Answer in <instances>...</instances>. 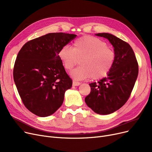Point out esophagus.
<instances>
[{
    "instance_id": "obj_1",
    "label": "esophagus",
    "mask_w": 152,
    "mask_h": 152,
    "mask_svg": "<svg viewBox=\"0 0 152 152\" xmlns=\"http://www.w3.org/2000/svg\"><path fill=\"white\" fill-rule=\"evenodd\" d=\"M80 84H81L80 83L77 82V81H73V85L74 86H79Z\"/></svg>"
}]
</instances>
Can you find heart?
Masks as SVG:
<instances>
[{
    "label": "heart",
    "instance_id": "obj_1",
    "mask_svg": "<svg viewBox=\"0 0 152 152\" xmlns=\"http://www.w3.org/2000/svg\"><path fill=\"white\" fill-rule=\"evenodd\" d=\"M58 57L67 70L73 68L81 59V66L70 73L76 80L91 77L97 80L107 76L112 69L115 53L101 39L86 36L76 39L73 48L68 45L62 47Z\"/></svg>",
    "mask_w": 152,
    "mask_h": 152
}]
</instances>
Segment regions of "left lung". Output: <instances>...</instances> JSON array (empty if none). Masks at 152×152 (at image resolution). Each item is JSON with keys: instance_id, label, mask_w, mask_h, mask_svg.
I'll return each mask as SVG.
<instances>
[{"instance_id": "left-lung-1", "label": "left lung", "mask_w": 152, "mask_h": 152, "mask_svg": "<svg viewBox=\"0 0 152 152\" xmlns=\"http://www.w3.org/2000/svg\"><path fill=\"white\" fill-rule=\"evenodd\" d=\"M114 47L115 59L108 76L98 83H92L91 92L85 98L87 105L100 115L112 113L129 98L139 73V65L131 45L109 33H98Z\"/></svg>"}]
</instances>
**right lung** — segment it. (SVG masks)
I'll return each mask as SVG.
<instances>
[{"instance_id":"add662e5","label":"right lung","mask_w":152,"mask_h":152,"mask_svg":"<svg viewBox=\"0 0 152 152\" xmlns=\"http://www.w3.org/2000/svg\"><path fill=\"white\" fill-rule=\"evenodd\" d=\"M77 35L49 33L26 42L19 51L13 79L21 100L34 115L46 117L62 105L73 82L58 57L60 49Z\"/></svg>"}]
</instances>
